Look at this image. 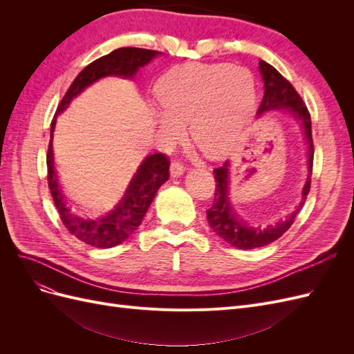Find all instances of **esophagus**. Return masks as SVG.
<instances>
[{
	"label": "esophagus",
	"instance_id": "esophagus-1",
	"mask_svg": "<svg viewBox=\"0 0 354 354\" xmlns=\"http://www.w3.org/2000/svg\"><path fill=\"white\" fill-rule=\"evenodd\" d=\"M183 173H185V167H183V165L178 164V162H173V164H171V167H169V174H171V177L177 178V177H180V176H183Z\"/></svg>",
	"mask_w": 354,
	"mask_h": 354
}]
</instances>
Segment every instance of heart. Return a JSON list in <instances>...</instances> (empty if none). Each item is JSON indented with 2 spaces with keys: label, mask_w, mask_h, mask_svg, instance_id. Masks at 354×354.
I'll return each mask as SVG.
<instances>
[{
  "label": "heart",
  "mask_w": 354,
  "mask_h": 354,
  "mask_svg": "<svg viewBox=\"0 0 354 354\" xmlns=\"http://www.w3.org/2000/svg\"><path fill=\"white\" fill-rule=\"evenodd\" d=\"M159 111L152 122L159 143L171 146L185 134L202 153L218 160L239 149L257 111L254 75L227 63L187 62L164 72L153 87Z\"/></svg>",
  "instance_id": "heart-1"
}]
</instances>
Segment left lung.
Wrapping results in <instances>:
<instances>
[{"instance_id":"left-lung-1","label":"left lung","mask_w":354,"mask_h":354,"mask_svg":"<svg viewBox=\"0 0 354 354\" xmlns=\"http://www.w3.org/2000/svg\"><path fill=\"white\" fill-rule=\"evenodd\" d=\"M259 66L264 82V95L257 115L261 116L269 112L283 111L289 118H292V121H295L301 130L303 140L306 143L307 178L301 192V199L298 201L294 211L289 212L288 216L269 223H250L241 216L230 198V160H227L223 167L214 169L217 187L212 207L207 211L208 224L212 232H216L224 242L239 250L261 248V246L279 239L292 226L297 214L303 208L310 190V181H312L310 177H312L313 167V138L308 111L292 85L272 65L260 60Z\"/></svg>"}]
</instances>
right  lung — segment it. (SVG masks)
I'll use <instances>...</instances> for the list:
<instances>
[{
	"mask_svg": "<svg viewBox=\"0 0 354 354\" xmlns=\"http://www.w3.org/2000/svg\"><path fill=\"white\" fill-rule=\"evenodd\" d=\"M160 55L162 53L155 50L122 47L94 60L73 80L66 94L63 95L55 120L51 121L47 168L53 201L59 211L60 220L69 233L94 248H112L127 241L138 229L158 189L169 177V160L162 153L147 155L127 183L103 196L94 199L84 198L65 180H62L57 173L55 153H53V134H55L57 116L65 112L72 100L94 82L108 77L133 81L140 68L149 65Z\"/></svg>",
	"mask_w": 354,
	"mask_h": 354,
	"instance_id": "obj_1",
	"label": "right lung"
}]
</instances>
